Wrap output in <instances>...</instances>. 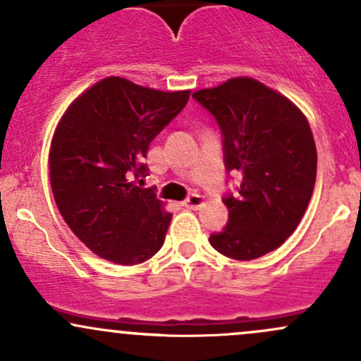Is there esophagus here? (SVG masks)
I'll use <instances>...</instances> for the list:
<instances>
[{"mask_svg": "<svg viewBox=\"0 0 361 361\" xmlns=\"http://www.w3.org/2000/svg\"><path fill=\"white\" fill-rule=\"evenodd\" d=\"M203 204H204V197L201 195H191L184 201V207L191 208V210H197V208H201Z\"/></svg>", "mask_w": 361, "mask_h": 361, "instance_id": "esophagus-1", "label": "esophagus"}]
</instances>
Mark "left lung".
Segmentation results:
<instances>
[{"label":"left lung","mask_w":361,"mask_h":361,"mask_svg":"<svg viewBox=\"0 0 361 361\" xmlns=\"http://www.w3.org/2000/svg\"><path fill=\"white\" fill-rule=\"evenodd\" d=\"M224 134L227 170L243 176L224 200L228 224L210 235L219 253L255 259L277 250L303 219L317 177V148L305 114L251 77L192 92Z\"/></svg>","instance_id":"1"}]
</instances>
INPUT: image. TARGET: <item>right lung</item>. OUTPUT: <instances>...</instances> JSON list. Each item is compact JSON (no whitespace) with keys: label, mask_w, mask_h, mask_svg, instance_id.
<instances>
[{"label":"right lung","mask_w":361,"mask_h":361,"mask_svg":"<svg viewBox=\"0 0 361 361\" xmlns=\"http://www.w3.org/2000/svg\"><path fill=\"white\" fill-rule=\"evenodd\" d=\"M191 91H160L104 77L71 103L49 146V182L71 231L99 258L135 265L164 246L172 213L145 176L149 142Z\"/></svg>","instance_id":"obj_1"}]
</instances>
